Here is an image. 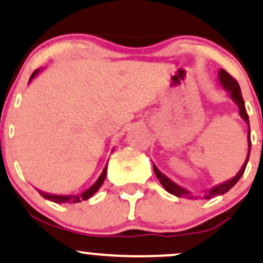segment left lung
<instances>
[{
  "instance_id": "1",
  "label": "left lung",
  "mask_w": 263,
  "mask_h": 263,
  "mask_svg": "<svg viewBox=\"0 0 263 263\" xmlns=\"http://www.w3.org/2000/svg\"><path fill=\"white\" fill-rule=\"evenodd\" d=\"M218 78H219L220 85L222 86V89H225L226 91H229L231 100L237 105L240 117L247 123V126H249V132H247V144H249V149H247L246 159H245V162H243L241 170L236 173V176H234L231 179L226 180V182L216 184V185H214L211 189L205 190L201 195H193L190 190L183 188V186H180V185H178L177 183H174L173 180H171L170 178L165 176V174H163L162 172L157 168V165L155 164V163H153V171H155L156 177L158 178V180L161 182L163 188L167 190L168 193L176 195V197H178V198L186 197L190 199H200V198L211 199L214 197H218V195L225 194V193H228L229 190H230L232 186H234L235 184L238 182V179L242 177L243 172H245V170H246L247 162H249V158H250V151H251V138H250V121H249V115H247V112H246L245 101H243L242 95H241L240 85H238L237 81L235 80L234 78H232L231 75L228 73V71H225L224 69H220L219 73H218Z\"/></svg>"
}]
</instances>
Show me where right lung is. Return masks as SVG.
<instances>
[{
  "label": "right lung",
  "mask_w": 263,
  "mask_h": 263,
  "mask_svg": "<svg viewBox=\"0 0 263 263\" xmlns=\"http://www.w3.org/2000/svg\"><path fill=\"white\" fill-rule=\"evenodd\" d=\"M39 71H42V69H37V70L33 71V74L31 75V78H29V81L28 84L31 83V81L34 79L35 77L39 74ZM106 174H107V164L105 165L104 170H102L100 177L96 179V182L92 184L90 188H87L86 190H84L83 193H80V194H73V195H63V194H50V193H45V192H42V190H38L39 194L42 195L44 199H48V200L50 201H54V203H58V204H62V203H70V204H75V203H80V201L83 200H87V199H90L92 197L93 194H95L96 192H98L99 189H100V186L102 185V183H104L105 178H106Z\"/></svg>",
  "instance_id": "add662e5"
}]
</instances>
